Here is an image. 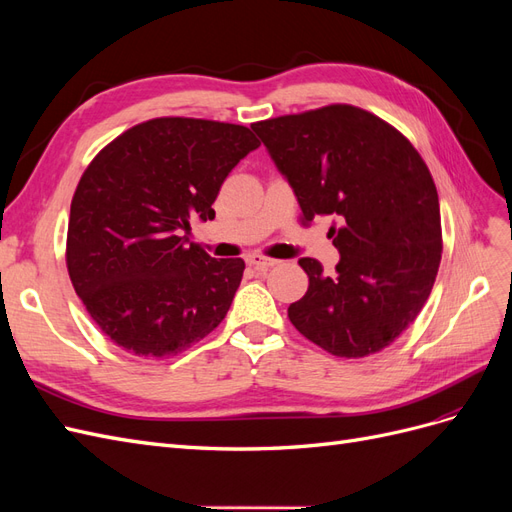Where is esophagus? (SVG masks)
I'll return each instance as SVG.
<instances>
[{"mask_svg":"<svg viewBox=\"0 0 512 512\" xmlns=\"http://www.w3.org/2000/svg\"><path fill=\"white\" fill-rule=\"evenodd\" d=\"M245 260H247V265L258 269V271H267V269H271V267L277 265V260L267 258V256H262V254H250Z\"/></svg>","mask_w":512,"mask_h":512,"instance_id":"esophagus-1","label":"esophagus"}]
</instances>
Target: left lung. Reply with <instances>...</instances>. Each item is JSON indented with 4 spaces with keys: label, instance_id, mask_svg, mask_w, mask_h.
<instances>
[{
    "label": "left lung",
    "instance_id": "8db88e82",
    "mask_svg": "<svg viewBox=\"0 0 512 512\" xmlns=\"http://www.w3.org/2000/svg\"><path fill=\"white\" fill-rule=\"evenodd\" d=\"M252 130L299 200L303 220L333 215V275L299 265L305 297L288 307L301 335L342 359L391 346L421 312L442 258L436 183L408 138L359 106L331 104Z\"/></svg>",
    "mask_w": 512,
    "mask_h": 512
}]
</instances>
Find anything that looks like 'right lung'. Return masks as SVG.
Listing matches in <instances>:
<instances>
[{"instance_id":"obj_1","label":"right lung","mask_w":512,"mask_h":512,"mask_svg":"<svg viewBox=\"0 0 512 512\" xmlns=\"http://www.w3.org/2000/svg\"><path fill=\"white\" fill-rule=\"evenodd\" d=\"M235 123L158 117L108 143L70 205L66 265L100 331L119 348L166 359L224 320L241 258H211L181 232L213 220L224 179L258 149Z\"/></svg>"}]
</instances>
